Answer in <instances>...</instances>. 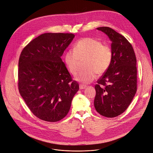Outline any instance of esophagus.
Masks as SVG:
<instances>
[{"label": "esophagus", "mask_w": 153, "mask_h": 153, "mask_svg": "<svg viewBox=\"0 0 153 153\" xmlns=\"http://www.w3.org/2000/svg\"><path fill=\"white\" fill-rule=\"evenodd\" d=\"M79 88H80V89H85L86 88V86L81 84V85H79Z\"/></svg>", "instance_id": "obj_1"}]
</instances>
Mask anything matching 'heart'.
<instances>
[{
	"label": "heart",
	"instance_id": "obj_1",
	"mask_svg": "<svg viewBox=\"0 0 153 153\" xmlns=\"http://www.w3.org/2000/svg\"><path fill=\"white\" fill-rule=\"evenodd\" d=\"M72 50H68L64 55L65 65L71 74L76 75L81 61L84 62L85 70L80 72L75 79L83 84L94 80L97 74H105L111 65L113 52L110 46L103 44L97 39L85 37L78 40Z\"/></svg>",
	"mask_w": 153,
	"mask_h": 153
}]
</instances>
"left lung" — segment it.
<instances>
[{
	"mask_svg": "<svg viewBox=\"0 0 153 153\" xmlns=\"http://www.w3.org/2000/svg\"><path fill=\"white\" fill-rule=\"evenodd\" d=\"M97 30L111 40L114 58L109 68L94 86V105L100 115L114 118L125 112L137 92V59L131 44L121 34L107 27Z\"/></svg>",
	"mask_w": 153,
	"mask_h": 153,
	"instance_id": "8db88e82",
	"label": "left lung"
}]
</instances>
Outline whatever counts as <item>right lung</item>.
I'll use <instances>...</instances> for the list:
<instances>
[{
	"label": "right lung",
	"mask_w": 153,
	"mask_h": 153,
	"mask_svg": "<svg viewBox=\"0 0 153 153\" xmlns=\"http://www.w3.org/2000/svg\"><path fill=\"white\" fill-rule=\"evenodd\" d=\"M71 33H45L22 50L18 62V89L32 114L57 122L68 114L79 89L61 56L74 37Z\"/></svg>",
	"instance_id": "add662e5"
}]
</instances>
